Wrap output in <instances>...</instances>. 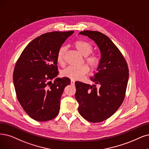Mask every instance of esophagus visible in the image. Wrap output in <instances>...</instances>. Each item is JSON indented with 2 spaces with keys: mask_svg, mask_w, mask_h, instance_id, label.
Here are the masks:
<instances>
[{
  "mask_svg": "<svg viewBox=\"0 0 149 149\" xmlns=\"http://www.w3.org/2000/svg\"><path fill=\"white\" fill-rule=\"evenodd\" d=\"M74 84V81L73 80V79H71V84Z\"/></svg>",
  "mask_w": 149,
  "mask_h": 149,
  "instance_id": "1",
  "label": "esophagus"
}]
</instances>
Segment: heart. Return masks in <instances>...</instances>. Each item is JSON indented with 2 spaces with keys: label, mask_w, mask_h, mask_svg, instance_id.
<instances>
[{
  "label": "heart",
  "mask_w": 149,
  "mask_h": 149,
  "mask_svg": "<svg viewBox=\"0 0 149 149\" xmlns=\"http://www.w3.org/2000/svg\"><path fill=\"white\" fill-rule=\"evenodd\" d=\"M74 46L81 55L84 56L85 62L92 69L96 68L100 63V58L98 55L91 54L93 51V46L88 41L84 40H77L74 43ZM67 51L66 46H62L58 49L56 60L57 63L62 65L64 63V57ZM89 71V68L87 65H82L78 67H68L62 71L63 77L73 80H79L82 78Z\"/></svg>",
  "instance_id": "heart-1"
}]
</instances>
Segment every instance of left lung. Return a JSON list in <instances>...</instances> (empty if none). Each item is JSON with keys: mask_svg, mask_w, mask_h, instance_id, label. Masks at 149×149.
<instances>
[{"mask_svg": "<svg viewBox=\"0 0 149 149\" xmlns=\"http://www.w3.org/2000/svg\"><path fill=\"white\" fill-rule=\"evenodd\" d=\"M98 45L101 51L98 72L91 80L96 85L76 81L75 97L79 114L93 123L103 122L112 116L125 97L129 70L127 63L118 47L104 34L98 31H82Z\"/></svg>", "mask_w": 149, "mask_h": 149, "instance_id": "1", "label": "left lung"}]
</instances>
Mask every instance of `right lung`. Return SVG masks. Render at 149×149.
<instances>
[{
	"label": "right lung",
	"instance_id": "add662e5",
	"mask_svg": "<svg viewBox=\"0 0 149 149\" xmlns=\"http://www.w3.org/2000/svg\"><path fill=\"white\" fill-rule=\"evenodd\" d=\"M73 32L42 34L28 44L16 63L13 82L16 97L23 109L35 120H50L58 114L62 95L70 79L56 78V56Z\"/></svg>",
	"mask_w": 149,
	"mask_h": 149
}]
</instances>
